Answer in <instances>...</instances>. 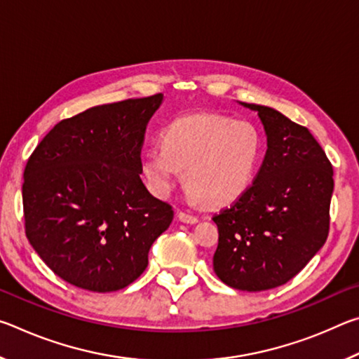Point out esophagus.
<instances>
[{
	"label": "esophagus",
	"mask_w": 359,
	"mask_h": 359,
	"mask_svg": "<svg viewBox=\"0 0 359 359\" xmlns=\"http://www.w3.org/2000/svg\"><path fill=\"white\" fill-rule=\"evenodd\" d=\"M179 220L184 222V223H196L198 222V217L193 215V214H188V212H179Z\"/></svg>",
	"instance_id": "esophagus-1"
}]
</instances>
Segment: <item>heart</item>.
Segmentation results:
<instances>
[{
    "label": "heart",
    "instance_id": "b5f03b06",
    "mask_svg": "<svg viewBox=\"0 0 359 359\" xmlns=\"http://www.w3.org/2000/svg\"><path fill=\"white\" fill-rule=\"evenodd\" d=\"M264 151L263 133L250 120L218 114L175 118L161 145L144 154L142 174L158 196L171 193L179 168L190 193L208 205L233 203L252 185Z\"/></svg>",
    "mask_w": 359,
    "mask_h": 359
}]
</instances>
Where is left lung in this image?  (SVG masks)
Listing matches in <instances>:
<instances>
[{
	"instance_id": "1",
	"label": "left lung",
	"mask_w": 359,
	"mask_h": 359,
	"mask_svg": "<svg viewBox=\"0 0 359 359\" xmlns=\"http://www.w3.org/2000/svg\"><path fill=\"white\" fill-rule=\"evenodd\" d=\"M267 135L253 184L212 217L218 228L214 271L228 287L264 291L306 267L330 234L334 171L306 126L276 109L248 104Z\"/></svg>"
}]
</instances>
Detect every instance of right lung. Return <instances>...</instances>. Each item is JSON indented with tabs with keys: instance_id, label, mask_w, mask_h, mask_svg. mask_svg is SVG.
Here are the masks:
<instances>
[{
	"instance_id": "obj_1",
	"label": "right lung",
	"mask_w": 359,
	"mask_h": 359,
	"mask_svg": "<svg viewBox=\"0 0 359 359\" xmlns=\"http://www.w3.org/2000/svg\"><path fill=\"white\" fill-rule=\"evenodd\" d=\"M163 93L90 107L65 118L29 155L25 234L65 282L109 293L128 287L172 222V205L142 184L141 150Z\"/></svg>"
}]
</instances>
